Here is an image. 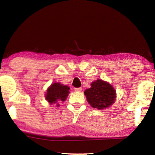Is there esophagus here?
Here are the masks:
<instances>
[{
    "mask_svg": "<svg viewBox=\"0 0 155 155\" xmlns=\"http://www.w3.org/2000/svg\"><path fill=\"white\" fill-rule=\"evenodd\" d=\"M74 91L76 92H81L82 91V88L80 87V88H74Z\"/></svg>",
    "mask_w": 155,
    "mask_h": 155,
    "instance_id": "esophagus-1",
    "label": "esophagus"
}]
</instances>
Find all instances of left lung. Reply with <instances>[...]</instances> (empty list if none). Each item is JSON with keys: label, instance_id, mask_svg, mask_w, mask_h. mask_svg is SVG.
Here are the masks:
<instances>
[{"label": "left lung", "instance_id": "1", "mask_svg": "<svg viewBox=\"0 0 155 155\" xmlns=\"http://www.w3.org/2000/svg\"><path fill=\"white\" fill-rule=\"evenodd\" d=\"M90 88L84 91L88 103L98 110L110 107L116 101V91L108 82L97 79L91 83Z\"/></svg>", "mask_w": 155, "mask_h": 155}]
</instances>
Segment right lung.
I'll use <instances>...</instances> for the list:
<instances>
[{
	"instance_id": "add662e5",
	"label": "right lung",
	"mask_w": 155,
	"mask_h": 155,
	"mask_svg": "<svg viewBox=\"0 0 155 155\" xmlns=\"http://www.w3.org/2000/svg\"><path fill=\"white\" fill-rule=\"evenodd\" d=\"M70 88L67 85H64L61 83H54L51 84L45 94V98L50 104H57V107H59L58 102H64L67 99Z\"/></svg>"
}]
</instances>
